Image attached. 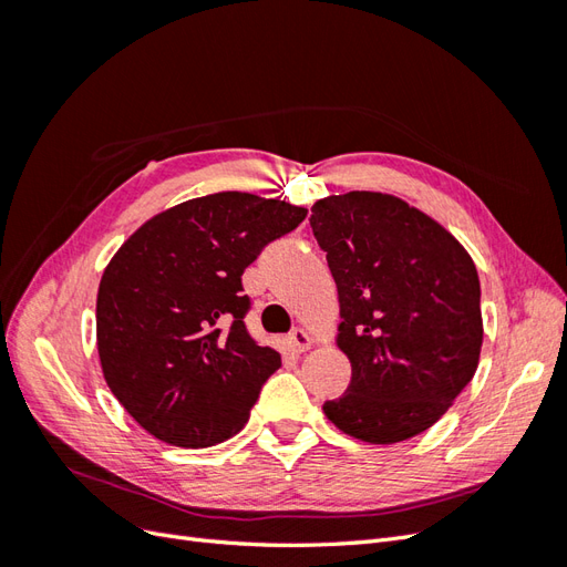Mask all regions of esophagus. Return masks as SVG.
I'll return each mask as SVG.
<instances>
[{
	"instance_id": "34e87169",
	"label": "esophagus",
	"mask_w": 567,
	"mask_h": 567,
	"mask_svg": "<svg viewBox=\"0 0 567 567\" xmlns=\"http://www.w3.org/2000/svg\"><path fill=\"white\" fill-rule=\"evenodd\" d=\"M286 346L293 350V352H305V350H310L312 338H310V333H307L305 329H293V331L288 333V338H286Z\"/></svg>"
}]
</instances>
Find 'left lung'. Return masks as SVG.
<instances>
[{"mask_svg": "<svg viewBox=\"0 0 567 567\" xmlns=\"http://www.w3.org/2000/svg\"><path fill=\"white\" fill-rule=\"evenodd\" d=\"M310 225L338 288V348L352 364L348 392L323 402V414L371 444L427 431L471 383L483 348L471 255L390 194L321 198Z\"/></svg>", "mask_w": 567, "mask_h": 567, "instance_id": "obj_1", "label": "left lung"}]
</instances>
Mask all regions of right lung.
I'll return each mask as SVG.
<instances>
[{"label": "right lung", "instance_id": "obj_1", "mask_svg": "<svg viewBox=\"0 0 567 567\" xmlns=\"http://www.w3.org/2000/svg\"><path fill=\"white\" fill-rule=\"evenodd\" d=\"M305 217L286 200L221 192L151 217L113 255L96 348L111 392L146 433L200 450L246 425L281 354L250 338L241 277Z\"/></svg>", "mask_w": 567, "mask_h": 567}]
</instances>
